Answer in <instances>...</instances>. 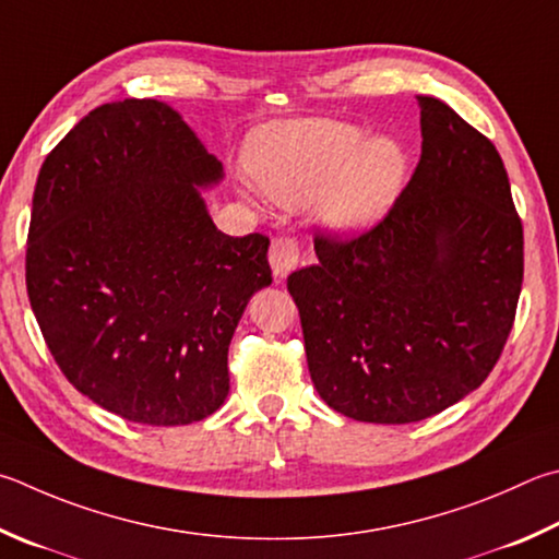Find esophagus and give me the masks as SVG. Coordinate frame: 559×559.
<instances>
[{"label":"esophagus","instance_id":"obj_1","mask_svg":"<svg viewBox=\"0 0 559 559\" xmlns=\"http://www.w3.org/2000/svg\"><path fill=\"white\" fill-rule=\"evenodd\" d=\"M269 261L273 269V276L283 281L290 271H296L298 261H300V249L296 245V239L290 237H276L271 241V251H269Z\"/></svg>","mask_w":559,"mask_h":559}]
</instances>
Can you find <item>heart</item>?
Instances as JSON below:
<instances>
[{
    "label": "heart",
    "mask_w": 559,
    "mask_h": 559,
    "mask_svg": "<svg viewBox=\"0 0 559 559\" xmlns=\"http://www.w3.org/2000/svg\"><path fill=\"white\" fill-rule=\"evenodd\" d=\"M249 168L271 200L300 207L318 195V217L340 235L377 225L408 176L401 141L371 136L349 121L293 119L259 129Z\"/></svg>",
    "instance_id": "b5f03b06"
}]
</instances>
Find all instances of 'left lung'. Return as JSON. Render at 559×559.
Segmentation results:
<instances>
[{
  "label": "left lung",
  "mask_w": 559,
  "mask_h": 559,
  "mask_svg": "<svg viewBox=\"0 0 559 559\" xmlns=\"http://www.w3.org/2000/svg\"><path fill=\"white\" fill-rule=\"evenodd\" d=\"M423 154L377 227L314 237L288 276L320 399L347 418L403 425L479 389L513 328L523 225L489 139L418 97Z\"/></svg>",
  "instance_id": "8db88e82"
}]
</instances>
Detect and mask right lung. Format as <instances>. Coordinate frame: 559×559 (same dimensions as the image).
Masks as SVG:
<instances>
[{
    "instance_id": "obj_1",
    "label": "right lung",
    "mask_w": 559,
    "mask_h": 559,
    "mask_svg": "<svg viewBox=\"0 0 559 559\" xmlns=\"http://www.w3.org/2000/svg\"><path fill=\"white\" fill-rule=\"evenodd\" d=\"M222 176L158 99L93 109L40 166L28 300L66 379L124 420L188 425L229 393L231 334L271 266L269 237L212 222L202 188Z\"/></svg>"
}]
</instances>
